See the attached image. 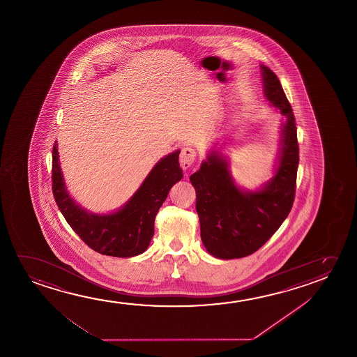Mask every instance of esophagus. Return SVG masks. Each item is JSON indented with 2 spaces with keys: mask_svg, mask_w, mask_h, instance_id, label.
I'll return each mask as SVG.
<instances>
[{
  "mask_svg": "<svg viewBox=\"0 0 357 357\" xmlns=\"http://www.w3.org/2000/svg\"><path fill=\"white\" fill-rule=\"evenodd\" d=\"M195 159H197L195 149H190V147H184V149H181L179 162H181V167L183 169H189L192 167V163L195 162Z\"/></svg>",
  "mask_w": 357,
  "mask_h": 357,
  "instance_id": "34e87169",
  "label": "esophagus"
}]
</instances>
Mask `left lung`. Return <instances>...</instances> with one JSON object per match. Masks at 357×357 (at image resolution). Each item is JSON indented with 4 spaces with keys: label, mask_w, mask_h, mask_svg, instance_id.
I'll return each mask as SVG.
<instances>
[{
    "label": "left lung",
    "mask_w": 357,
    "mask_h": 357,
    "mask_svg": "<svg viewBox=\"0 0 357 357\" xmlns=\"http://www.w3.org/2000/svg\"><path fill=\"white\" fill-rule=\"evenodd\" d=\"M262 74L266 98L287 116L275 176L258 192H243L232 179L227 160L218 152L208 154V160L190 176L197 192L202 241L210 255L222 259L246 257L264 246L291 213L296 197V117L280 79L267 66H262Z\"/></svg>",
    "instance_id": "obj_1"
}]
</instances>
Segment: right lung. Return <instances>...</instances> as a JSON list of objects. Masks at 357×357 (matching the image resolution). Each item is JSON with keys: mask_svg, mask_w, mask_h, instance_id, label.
<instances>
[{"mask_svg": "<svg viewBox=\"0 0 357 357\" xmlns=\"http://www.w3.org/2000/svg\"><path fill=\"white\" fill-rule=\"evenodd\" d=\"M52 190L66 222L93 251L112 257L144 252L154 235V219L170 188L183 178L176 151L160 159L135 195L115 214L93 215L73 202L64 187L56 143L52 152Z\"/></svg>", "mask_w": 357, "mask_h": 357, "instance_id": "obj_1", "label": "right lung"}]
</instances>
